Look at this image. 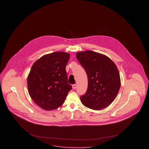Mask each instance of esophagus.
I'll return each instance as SVG.
<instances>
[{"label":"esophagus","mask_w":149,"mask_h":149,"mask_svg":"<svg viewBox=\"0 0 149 149\" xmlns=\"http://www.w3.org/2000/svg\"><path fill=\"white\" fill-rule=\"evenodd\" d=\"M72 88H73V89H74L77 88V85H76V84H73V85H72Z\"/></svg>","instance_id":"1"}]
</instances>
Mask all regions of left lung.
Returning <instances> with one entry per match:
<instances>
[{"label":"left lung","instance_id":"8db88e82","mask_svg":"<svg viewBox=\"0 0 149 149\" xmlns=\"http://www.w3.org/2000/svg\"><path fill=\"white\" fill-rule=\"evenodd\" d=\"M76 57L88 77V88L80 97L81 102L95 110L108 106L116 97L120 86L116 65L106 56L91 50L78 52Z\"/></svg>","mask_w":149,"mask_h":149}]
</instances>
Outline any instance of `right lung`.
<instances>
[{
    "instance_id": "right-lung-1",
    "label": "right lung",
    "mask_w": 149,
    "mask_h": 149,
    "mask_svg": "<svg viewBox=\"0 0 149 149\" xmlns=\"http://www.w3.org/2000/svg\"><path fill=\"white\" fill-rule=\"evenodd\" d=\"M70 54L56 52L41 57L33 65L27 77L29 95L43 109L63 105L72 85L68 83L66 66Z\"/></svg>"
}]
</instances>
